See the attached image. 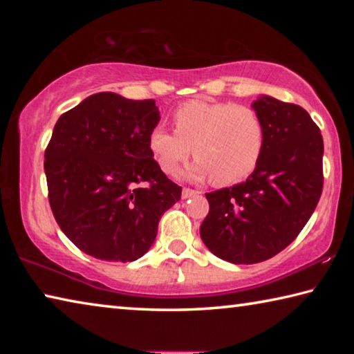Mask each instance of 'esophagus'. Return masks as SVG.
Returning <instances> with one entry per match:
<instances>
[{
    "mask_svg": "<svg viewBox=\"0 0 354 354\" xmlns=\"http://www.w3.org/2000/svg\"><path fill=\"white\" fill-rule=\"evenodd\" d=\"M200 194V192L198 190H194V189H187V187H185V189H183V198L184 200H187V198H192V196H196V195H198Z\"/></svg>",
    "mask_w": 354,
    "mask_h": 354,
    "instance_id": "1",
    "label": "esophagus"
}]
</instances>
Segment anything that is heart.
<instances>
[{
    "instance_id": "obj_1",
    "label": "heart",
    "mask_w": 354,
    "mask_h": 354,
    "mask_svg": "<svg viewBox=\"0 0 354 354\" xmlns=\"http://www.w3.org/2000/svg\"><path fill=\"white\" fill-rule=\"evenodd\" d=\"M171 118L175 131L158 124L148 134L149 153L165 173H175L190 151L196 159L184 176L192 181L237 184L259 165L266 124L253 107L192 100L178 106Z\"/></svg>"
}]
</instances>
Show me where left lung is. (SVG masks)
I'll return each instance as SVG.
<instances>
[{"label":"left lung","instance_id":"1","mask_svg":"<svg viewBox=\"0 0 354 354\" xmlns=\"http://www.w3.org/2000/svg\"><path fill=\"white\" fill-rule=\"evenodd\" d=\"M251 107L266 124V147L247 181L206 194L200 226L206 247L232 263L267 261L295 241L323 189V137L301 106L268 95Z\"/></svg>","mask_w":354,"mask_h":354}]
</instances>
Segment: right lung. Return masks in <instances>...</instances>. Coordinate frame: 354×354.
<instances>
[{"instance_id": "obj_1", "label": "right lung", "mask_w": 354, "mask_h": 354, "mask_svg": "<svg viewBox=\"0 0 354 354\" xmlns=\"http://www.w3.org/2000/svg\"><path fill=\"white\" fill-rule=\"evenodd\" d=\"M160 120L154 100L112 92L62 113L45 149L48 200L64 234L101 261L131 262L151 247L181 187L148 149Z\"/></svg>"}]
</instances>
